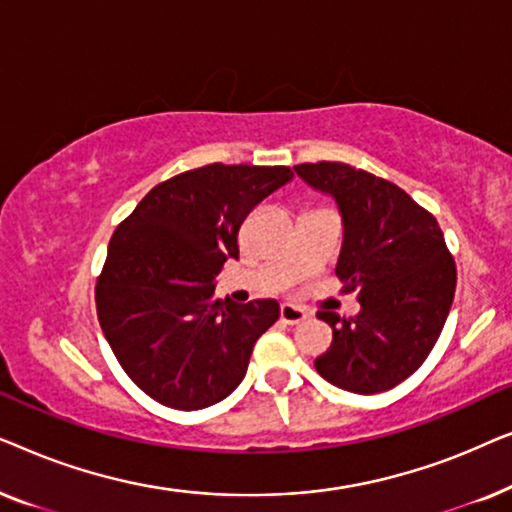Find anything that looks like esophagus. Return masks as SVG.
Masks as SVG:
<instances>
[{"instance_id":"1","label":"esophagus","mask_w":512,"mask_h":512,"mask_svg":"<svg viewBox=\"0 0 512 512\" xmlns=\"http://www.w3.org/2000/svg\"><path fill=\"white\" fill-rule=\"evenodd\" d=\"M279 319H282L284 324L296 326V324H300V321L307 319V312L303 310V307H298V305L284 303L282 307H279Z\"/></svg>"}]
</instances>
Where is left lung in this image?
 Wrapping results in <instances>:
<instances>
[{"label": "left lung", "instance_id": "obj_1", "mask_svg": "<svg viewBox=\"0 0 512 512\" xmlns=\"http://www.w3.org/2000/svg\"><path fill=\"white\" fill-rule=\"evenodd\" d=\"M296 172L338 202L345 242L335 272L361 303L349 319L317 312L333 342L314 368L354 394L394 389L426 361L450 314L457 265L443 230L403 188L366 170L321 160Z\"/></svg>", "mask_w": 512, "mask_h": 512}]
</instances>
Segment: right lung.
<instances>
[{"instance_id": "add662e5", "label": "right lung", "mask_w": 512, "mask_h": 512, "mask_svg": "<svg viewBox=\"0 0 512 512\" xmlns=\"http://www.w3.org/2000/svg\"><path fill=\"white\" fill-rule=\"evenodd\" d=\"M291 177L286 165L195 167L153 186L118 223L95 286L97 319L153 401L200 410L242 382L279 305L221 303L214 279L240 256L237 233L251 209Z\"/></svg>"}]
</instances>
